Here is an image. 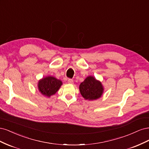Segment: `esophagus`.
<instances>
[{"label":"esophagus","mask_w":149,"mask_h":149,"mask_svg":"<svg viewBox=\"0 0 149 149\" xmlns=\"http://www.w3.org/2000/svg\"><path fill=\"white\" fill-rule=\"evenodd\" d=\"M68 83L70 84H73V80L72 79H68Z\"/></svg>","instance_id":"1"}]
</instances>
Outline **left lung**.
<instances>
[{"label": "left lung", "instance_id": "8db88e82", "mask_svg": "<svg viewBox=\"0 0 149 149\" xmlns=\"http://www.w3.org/2000/svg\"><path fill=\"white\" fill-rule=\"evenodd\" d=\"M79 91L86 100H94L101 96L103 88L100 81L93 76H88L80 84Z\"/></svg>", "mask_w": 149, "mask_h": 149}]
</instances>
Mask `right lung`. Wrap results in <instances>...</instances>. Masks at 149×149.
<instances>
[{"label": "right lung", "instance_id": "right-lung-1", "mask_svg": "<svg viewBox=\"0 0 149 149\" xmlns=\"http://www.w3.org/2000/svg\"><path fill=\"white\" fill-rule=\"evenodd\" d=\"M61 84L60 80L52 76H48L39 81L38 89L43 95L49 97L58 91Z\"/></svg>", "mask_w": 149, "mask_h": 149}]
</instances>
